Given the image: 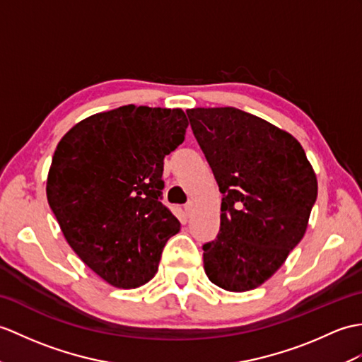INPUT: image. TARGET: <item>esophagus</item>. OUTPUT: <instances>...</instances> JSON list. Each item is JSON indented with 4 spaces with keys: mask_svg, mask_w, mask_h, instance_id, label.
<instances>
[{
    "mask_svg": "<svg viewBox=\"0 0 362 362\" xmlns=\"http://www.w3.org/2000/svg\"><path fill=\"white\" fill-rule=\"evenodd\" d=\"M192 211H194V202H188V204L185 205V213H187L188 216H191Z\"/></svg>",
    "mask_w": 362,
    "mask_h": 362,
    "instance_id": "34e87169",
    "label": "esophagus"
}]
</instances>
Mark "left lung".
Segmentation results:
<instances>
[{
    "instance_id": "8db88e82",
    "label": "left lung",
    "mask_w": 362,
    "mask_h": 362,
    "mask_svg": "<svg viewBox=\"0 0 362 362\" xmlns=\"http://www.w3.org/2000/svg\"><path fill=\"white\" fill-rule=\"evenodd\" d=\"M222 192L221 230L204 245L208 279L226 291L257 288L304 238L317 180L300 143L236 107L187 111Z\"/></svg>"
}]
</instances>
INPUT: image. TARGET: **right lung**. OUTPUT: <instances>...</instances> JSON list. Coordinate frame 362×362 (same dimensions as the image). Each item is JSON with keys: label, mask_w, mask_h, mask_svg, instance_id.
Masks as SVG:
<instances>
[{"label": "right lung", "mask_w": 362, "mask_h": 362, "mask_svg": "<svg viewBox=\"0 0 362 362\" xmlns=\"http://www.w3.org/2000/svg\"><path fill=\"white\" fill-rule=\"evenodd\" d=\"M188 128L182 109L120 106L67 131L49 168L46 194L64 239L117 288L154 277L180 222L162 204L163 158Z\"/></svg>", "instance_id": "add662e5"}]
</instances>
